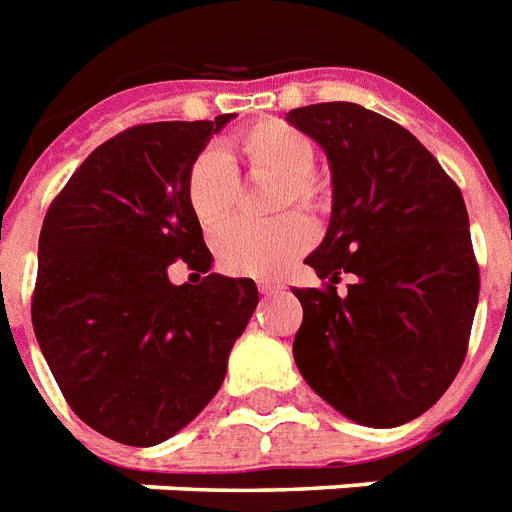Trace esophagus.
<instances>
[{
  "instance_id": "obj_1",
  "label": "esophagus",
  "mask_w": 512,
  "mask_h": 512,
  "mask_svg": "<svg viewBox=\"0 0 512 512\" xmlns=\"http://www.w3.org/2000/svg\"><path fill=\"white\" fill-rule=\"evenodd\" d=\"M257 290L268 295V292L279 290V282H271V279H260V282H257Z\"/></svg>"
}]
</instances>
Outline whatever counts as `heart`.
<instances>
[{
  "instance_id": "heart-1",
  "label": "heart",
  "mask_w": 512,
  "mask_h": 512,
  "mask_svg": "<svg viewBox=\"0 0 512 512\" xmlns=\"http://www.w3.org/2000/svg\"><path fill=\"white\" fill-rule=\"evenodd\" d=\"M317 144L314 139L279 117H265L244 128L228 155L204 150L195 155L185 179L187 204L195 220L206 230L222 228L239 201V174L236 166L252 177H273L282 182L276 190V209L300 206L317 212L327 201L325 179L314 171ZM314 241V228L300 214H290L271 225L236 222L217 236V260L236 276H273L306 252Z\"/></svg>"
}]
</instances>
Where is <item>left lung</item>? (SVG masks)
Listing matches in <instances>:
<instances>
[{
    "mask_svg": "<svg viewBox=\"0 0 512 512\" xmlns=\"http://www.w3.org/2000/svg\"><path fill=\"white\" fill-rule=\"evenodd\" d=\"M327 152L333 214L306 263L325 287L295 290L292 354L346 419L397 427L438 403L462 368L481 273L462 190L395 120L327 101L287 112ZM355 284L338 296L334 284Z\"/></svg>",
    "mask_w": 512,
    "mask_h": 512,
    "instance_id": "8db88e82",
    "label": "left lung"
}]
</instances>
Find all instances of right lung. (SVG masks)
<instances>
[{
  "label": "right lung",
  "mask_w": 512,
  "mask_h": 512,
  "mask_svg": "<svg viewBox=\"0 0 512 512\" xmlns=\"http://www.w3.org/2000/svg\"><path fill=\"white\" fill-rule=\"evenodd\" d=\"M230 117L120 131L42 222L31 298L39 349L69 408L126 446L163 443L204 411L257 306L252 279L209 273L185 195L190 163ZM177 259L207 273L201 285L168 282Z\"/></svg>",
  "instance_id": "obj_1"
}]
</instances>
